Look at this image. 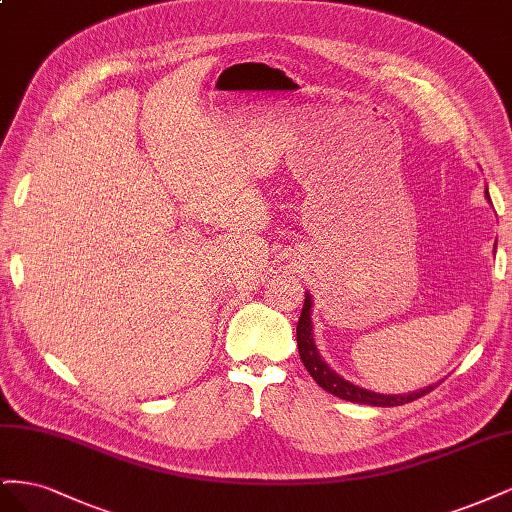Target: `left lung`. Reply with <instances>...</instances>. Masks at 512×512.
<instances>
[{"instance_id": "8db88e82", "label": "left lung", "mask_w": 512, "mask_h": 512, "mask_svg": "<svg viewBox=\"0 0 512 512\" xmlns=\"http://www.w3.org/2000/svg\"><path fill=\"white\" fill-rule=\"evenodd\" d=\"M485 196L491 203L489 192L485 190ZM312 294L305 292V303H303V312L297 324V344H299V354L301 361L305 365V369L309 371V376L316 380V384H320L324 391H329L331 395L346 399V401H354V404H367V406H378V408H393V406H404L410 404V401L427 395L429 391L436 389V384H429L421 391L414 393H401V395H384V393H376L363 389L359 384H352L350 380L342 378L329 367V363L322 359L316 342H314V324H312Z\"/></svg>"}]
</instances>
